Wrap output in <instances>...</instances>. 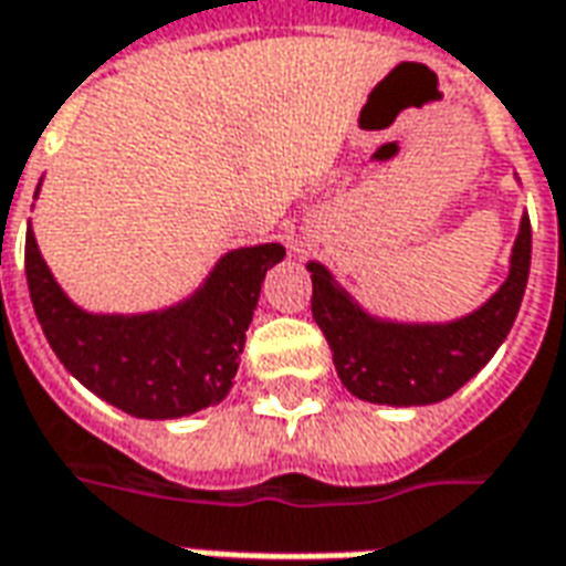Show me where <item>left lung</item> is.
<instances>
[{
    "instance_id": "1",
    "label": "left lung",
    "mask_w": 566,
    "mask_h": 566,
    "mask_svg": "<svg viewBox=\"0 0 566 566\" xmlns=\"http://www.w3.org/2000/svg\"><path fill=\"white\" fill-rule=\"evenodd\" d=\"M306 270L312 272V318L331 345L345 388L367 403L430 406L463 388L510 336L531 272V218L522 214L503 284L461 318L373 315L324 263L308 260Z\"/></svg>"
}]
</instances>
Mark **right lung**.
I'll list each match as a JSON object with an SVG mask.
<instances>
[{"label":"right lung","mask_w":566,"mask_h":566,"mask_svg":"<svg viewBox=\"0 0 566 566\" xmlns=\"http://www.w3.org/2000/svg\"><path fill=\"white\" fill-rule=\"evenodd\" d=\"M282 260L279 242L233 248L172 306L91 312L60 287L27 230L32 308L60 364L99 400L148 421L193 416L230 394L260 284Z\"/></svg>","instance_id":"add662e5"}]
</instances>
